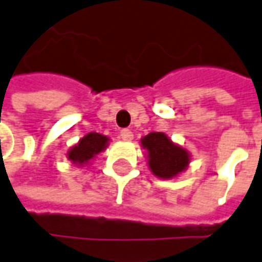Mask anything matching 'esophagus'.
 <instances>
[{"mask_svg":"<svg viewBox=\"0 0 262 262\" xmlns=\"http://www.w3.org/2000/svg\"><path fill=\"white\" fill-rule=\"evenodd\" d=\"M119 137H121L124 141H131V140L134 138V134H133L131 129H127V128H125V129H122V131L119 133Z\"/></svg>","mask_w":262,"mask_h":262,"instance_id":"esophagus-1","label":"esophagus"}]
</instances>
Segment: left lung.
<instances>
[{"label": "left lung", "instance_id": "left-lung-1", "mask_svg": "<svg viewBox=\"0 0 262 262\" xmlns=\"http://www.w3.org/2000/svg\"><path fill=\"white\" fill-rule=\"evenodd\" d=\"M141 147L147 151V163L152 174L160 179L179 176L190 163L189 151L173 143L164 133H150L143 137Z\"/></svg>", "mask_w": 262, "mask_h": 262}]
</instances>
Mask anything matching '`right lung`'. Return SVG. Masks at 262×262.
<instances>
[{
    "instance_id": "add662e5",
    "label": "right lung",
    "mask_w": 262,
    "mask_h": 262,
    "mask_svg": "<svg viewBox=\"0 0 262 262\" xmlns=\"http://www.w3.org/2000/svg\"><path fill=\"white\" fill-rule=\"evenodd\" d=\"M108 143L110 138L106 135L89 133L70 148L68 152V159L79 167L88 166L99 152H102L108 147Z\"/></svg>"
}]
</instances>
